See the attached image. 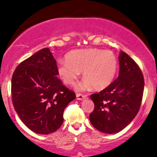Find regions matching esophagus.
Listing matches in <instances>:
<instances>
[{
  "mask_svg": "<svg viewBox=\"0 0 157 157\" xmlns=\"http://www.w3.org/2000/svg\"><path fill=\"white\" fill-rule=\"evenodd\" d=\"M76 96H77V99H78V100H83V99H86V97H87V96H86V95L80 94V93H77Z\"/></svg>",
  "mask_w": 157,
  "mask_h": 157,
  "instance_id": "obj_1",
  "label": "esophagus"
}]
</instances>
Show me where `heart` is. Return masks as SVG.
<instances>
[{"mask_svg":"<svg viewBox=\"0 0 157 157\" xmlns=\"http://www.w3.org/2000/svg\"><path fill=\"white\" fill-rule=\"evenodd\" d=\"M66 61H59L57 73L63 83L67 85L75 83L83 71L84 81L77 86V90L93 86L101 90L108 87L115 78L118 71V60L111 51L98 48L75 49L67 54Z\"/></svg>","mask_w":157,"mask_h":157,"instance_id":"1","label":"heart"}]
</instances>
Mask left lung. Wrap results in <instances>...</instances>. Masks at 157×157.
Instances as JSON below:
<instances>
[{
  "label": "left lung",
  "mask_w": 157,
  "mask_h": 157,
  "mask_svg": "<svg viewBox=\"0 0 157 157\" xmlns=\"http://www.w3.org/2000/svg\"><path fill=\"white\" fill-rule=\"evenodd\" d=\"M118 60V78L90 96L95 105L90 115V122L105 134H116L127 127L138 113L143 98L144 80L139 66L122 51Z\"/></svg>",
  "instance_id": "1"
}]
</instances>
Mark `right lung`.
Masks as SVG:
<instances>
[{
  "instance_id": "1",
  "label": "right lung",
  "mask_w": 157,
  "mask_h": 157,
  "mask_svg": "<svg viewBox=\"0 0 157 157\" xmlns=\"http://www.w3.org/2000/svg\"><path fill=\"white\" fill-rule=\"evenodd\" d=\"M14 109L25 125L36 134L56 131L64 122V109L76 98L58 78L50 49H41L20 63L11 83Z\"/></svg>"
}]
</instances>
